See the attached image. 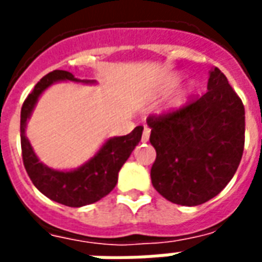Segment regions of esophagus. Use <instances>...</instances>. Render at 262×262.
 I'll list each match as a JSON object with an SVG mask.
<instances>
[{
    "instance_id": "1",
    "label": "esophagus",
    "mask_w": 262,
    "mask_h": 262,
    "mask_svg": "<svg viewBox=\"0 0 262 262\" xmlns=\"http://www.w3.org/2000/svg\"><path fill=\"white\" fill-rule=\"evenodd\" d=\"M148 139H150V129H148V127H144V130H143L142 135V142H148Z\"/></svg>"
}]
</instances>
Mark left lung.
<instances>
[{"instance_id":"1","label":"left lung","mask_w":262,"mask_h":262,"mask_svg":"<svg viewBox=\"0 0 262 262\" xmlns=\"http://www.w3.org/2000/svg\"><path fill=\"white\" fill-rule=\"evenodd\" d=\"M156 148L151 182L177 205L196 206L214 198L236 174L244 150V105L217 67L208 91L178 109L150 115Z\"/></svg>"}]
</instances>
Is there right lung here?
I'll return each instance as SVG.
<instances>
[{
	"label": "right lung",
	"instance_id": "add662e5",
	"mask_svg": "<svg viewBox=\"0 0 262 262\" xmlns=\"http://www.w3.org/2000/svg\"><path fill=\"white\" fill-rule=\"evenodd\" d=\"M66 80L81 81L69 71L54 70L45 75L26 97L20 109V147L25 170L33 185L54 202L71 208H80L97 202L114 189L118 182V172L142 139L143 126L135 127L126 136L106 140L99 151L77 170L57 171L49 168L48 165L39 161L25 136L26 120L29 119L40 94L56 81Z\"/></svg>",
	"mask_w": 262,
	"mask_h": 262
}]
</instances>
